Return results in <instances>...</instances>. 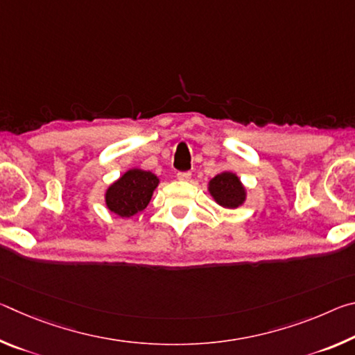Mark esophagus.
<instances>
[{
	"mask_svg": "<svg viewBox=\"0 0 355 355\" xmlns=\"http://www.w3.org/2000/svg\"><path fill=\"white\" fill-rule=\"evenodd\" d=\"M177 178L182 180V182H188V180H191V172H178Z\"/></svg>",
	"mask_w": 355,
	"mask_h": 355,
	"instance_id": "obj_1",
	"label": "esophagus"
}]
</instances>
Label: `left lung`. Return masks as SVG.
Instances as JSON below:
<instances>
[{
  "mask_svg": "<svg viewBox=\"0 0 355 355\" xmlns=\"http://www.w3.org/2000/svg\"><path fill=\"white\" fill-rule=\"evenodd\" d=\"M208 191L216 203L224 208H238L245 200V188L233 172H222L209 180Z\"/></svg>",
  "mask_w": 355,
  "mask_h": 355,
  "instance_id": "1",
  "label": "left lung"
}]
</instances>
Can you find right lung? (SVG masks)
<instances>
[{"label":"right lung","instance_id":"1","mask_svg":"<svg viewBox=\"0 0 355 355\" xmlns=\"http://www.w3.org/2000/svg\"><path fill=\"white\" fill-rule=\"evenodd\" d=\"M158 183L159 178L152 172L130 169L106 189V207L120 218H131L148 205Z\"/></svg>","mask_w":355,"mask_h":355}]
</instances>
